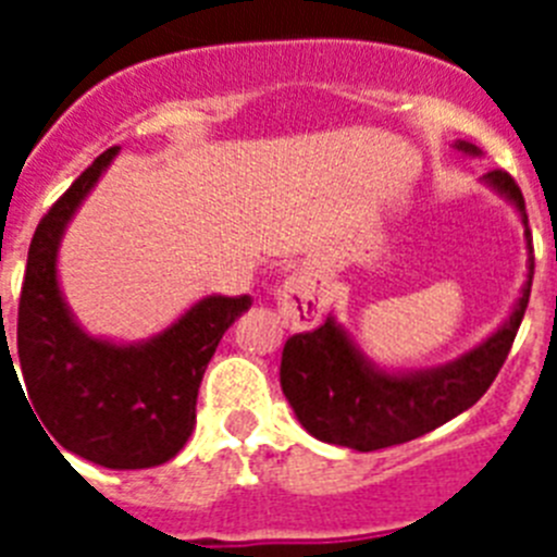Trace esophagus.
Wrapping results in <instances>:
<instances>
[{"instance_id":"obj_1","label":"esophagus","mask_w":557,"mask_h":557,"mask_svg":"<svg viewBox=\"0 0 557 557\" xmlns=\"http://www.w3.org/2000/svg\"><path fill=\"white\" fill-rule=\"evenodd\" d=\"M275 304L282 321L295 332H307L323 321V293L318 278L309 273H293L282 287L275 289Z\"/></svg>"}]
</instances>
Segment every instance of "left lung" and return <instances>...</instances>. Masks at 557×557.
<instances>
[{"instance_id": "obj_1", "label": "left lung", "mask_w": 557, "mask_h": 557, "mask_svg": "<svg viewBox=\"0 0 557 557\" xmlns=\"http://www.w3.org/2000/svg\"><path fill=\"white\" fill-rule=\"evenodd\" d=\"M466 156H482L471 141H455ZM482 184L519 211L528 239V282L513 312L488 339L457 359L424 371H385L354 346L334 321L293 334L282 354V391L304 430L323 444L376 451L407 444L474 407L508 359L533 287V239L524 198L505 170H491Z\"/></svg>"}]
</instances>
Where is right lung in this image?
Here are the masks:
<instances>
[{"mask_svg": "<svg viewBox=\"0 0 557 557\" xmlns=\"http://www.w3.org/2000/svg\"><path fill=\"white\" fill-rule=\"evenodd\" d=\"M116 152L120 147H111L95 159L38 223L18 298L16 343L27 398L47 437L83 460L122 471L152 469L184 449L206 366L225 329L253 301L250 295H206L141 343L83 332L58 284V248Z\"/></svg>", "mask_w": 557, "mask_h": 557, "instance_id": "1", "label": "right lung"}]
</instances>
